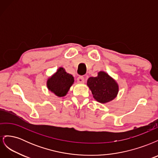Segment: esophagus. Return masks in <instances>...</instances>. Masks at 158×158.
Instances as JSON below:
<instances>
[{
    "instance_id": "34e87169",
    "label": "esophagus",
    "mask_w": 158,
    "mask_h": 158,
    "mask_svg": "<svg viewBox=\"0 0 158 158\" xmlns=\"http://www.w3.org/2000/svg\"><path fill=\"white\" fill-rule=\"evenodd\" d=\"M84 82H85V80L83 76H79V77L77 78V82L78 84H84Z\"/></svg>"
}]
</instances>
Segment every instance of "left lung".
I'll list each match as a JSON object with an SVG mask.
<instances>
[{
    "label": "left lung",
    "instance_id": "obj_1",
    "mask_svg": "<svg viewBox=\"0 0 158 158\" xmlns=\"http://www.w3.org/2000/svg\"><path fill=\"white\" fill-rule=\"evenodd\" d=\"M87 85L94 98L101 103H106L117 97L118 92L117 82L107 73L100 71L96 77H90Z\"/></svg>",
    "mask_w": 158,
    "mask_h": 158
}]
</instances>
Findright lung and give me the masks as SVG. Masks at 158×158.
<instances>
[{
  "mask_svg": "<svg viewBox=\"0 0 158 158\" xmlns=\"http://www.w3.org/2000/svg\"><path fill=\"white\" fill-rule=\"evenodd\" d=\"M74 82L73 76L66 73L64 69L60 67L47 80V87L56 96L64 97L67 94Z\"/></svg>",
  "mask_w": 158,
  "mask_h": 158,
  "instance_id": "right-lung-1",
  "label": "right lung"
}]
</instances>
